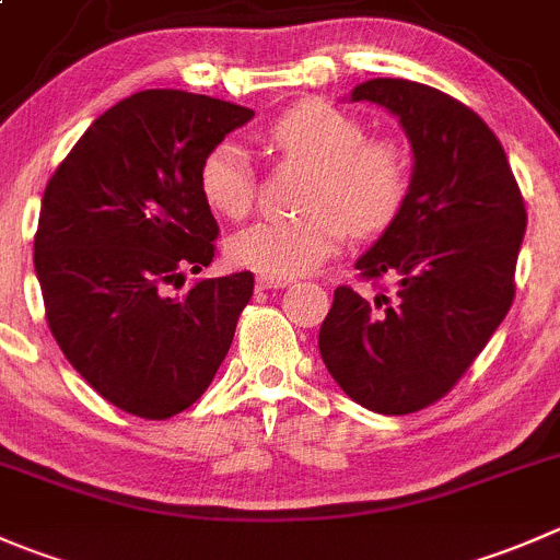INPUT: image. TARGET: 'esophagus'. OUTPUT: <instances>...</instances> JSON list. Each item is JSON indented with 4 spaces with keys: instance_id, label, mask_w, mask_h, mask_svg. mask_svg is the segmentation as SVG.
Here are the masks:
<instances>
[{
    "instance_id": "34e87169",
    "label": "esophagus",
    "mask_w": 560,
    "mask_h": 560,
    "mask_svg": "<svg viewBox=\"0 0 560 560\" xmlns=\"http://www.w3.org/2000/svg\"><path fill=\"white\" fill-rule=\"evenodd\" d=\"M292 279H273V276H259L257 290H281V287H290Z\"/></svg>"
}]
</instances>
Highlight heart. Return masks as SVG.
I'll return each mask as SVG.
<instances>
[{
  "label": "heart",
  "mask_w": 560,
  "mask_h": 560,
  "mask_svg": "<svg viewBox=\"0 0 560 560\" xmlns=\"http://www.w3.org/2000/svg\"><path fill=\"white\" fill-rule=\"evenodd\" d=\"M281 155L314 166L306 186V213L262 219L230 241L226 252L241 268L292 279L319 268L350 232H377L401 210L410 188V159L396 139H366L352 114L325 101L287 108L265 130ZM199 191L215 213L243 219L257 194L252 153L235 139L213 144L199 166Z\"/></svg>",
  "instance_id": "1"
}]
</instances>
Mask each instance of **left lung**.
I'll return each instance as SVG.
<instances>
[{
  "mask_svg": "<svg viewBox=\"0 0 560 560\" xmlns=\"http://www.w3.org/2000/svg\"><path fill=\"white\" fill-rule=\"evenodd\" d=\"M399 119L412 150L410 188L355 268L390 279L374 301L336 287L319 355L361 407L405 416L452 390L514 301L525 205L485 119L446 92L372 79L350 92Z\"/></svg>",
  "mask_w": 560,
  "mask_h": 560,
  "instance_id": "8db88e82",
  "label": "left lung"
}]
</instances>
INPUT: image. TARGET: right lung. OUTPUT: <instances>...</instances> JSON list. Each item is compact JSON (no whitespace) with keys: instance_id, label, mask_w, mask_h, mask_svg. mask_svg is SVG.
I'll use <instances>...</instances> for the list:
<instances>
[{"instance_id":"obj_1","label":"right lung","mask_w":560,"mask_h":560,"mask_svg":"<svg viewBox=\"0 0 560 560\" xmlns=\"http://www.w3.org/2000/svg\"><path fill=\"white\" fill-rule=\"evenodd\" d=\"M252 117L194 92H136L84 130L43 194L35 273L48 328L70 366L130 416L191 407L252 301L248 270L170 292L213 262L219 224L199 166Z\"/></svg>"}]
</instances>
